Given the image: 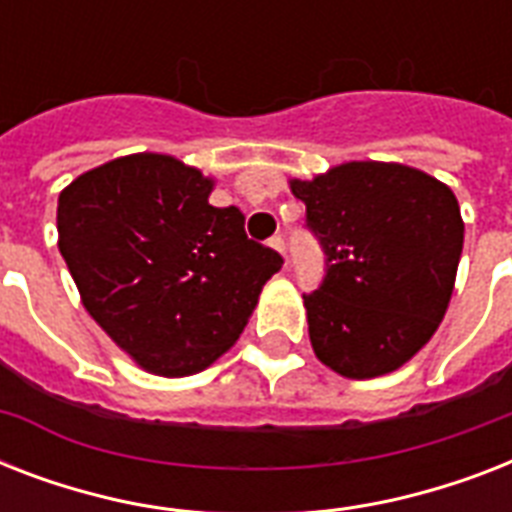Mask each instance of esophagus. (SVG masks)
<instances>
[{
  "label": "esophagus",
  "instance_id": "34e87169",
  "mask_svg": "<svg viewBox=\"0 0 512 512\" xmlns=\"http://www.w3.org/2000/svg\"><path fill=\"white\" fill-rule=\"evenodd\" d=\"M268 244H271V247L276 249V252H279V255L284 257V260H287V247H284V239H281V236H273V239L268 241Z\"/></svg>",
  "mask_w": 512,
  "mask_h": 512
}]
</instances>
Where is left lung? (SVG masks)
I'll list each match as a JSON object with an SVG mask.
<instances>
[{"mask_svg": "<svg viewBox=\"0 0 512 512\" xmlns=\"http://www.w3.org/2000/svg\"><path fill=\"white\" fill-rule=\"evenodd\" d=\"M289 188L327 255L324 284L303 297L313 353L350 380L396 372L452 300L465 239L457 196L396 162H345Z\"/></svg>", "mask_w": 512, "mask_h": 512, "instance_id": "left-lung-1", "label": "left lung"}]
</instances>
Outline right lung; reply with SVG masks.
I'll use <instances>...</instances> for the list:
<instances>
[{"label":"right lung","instance_id":"obj_1","mask_svg":"<svg viewBox=\"0 0 512 512\" xmlns=\"http://www.w3.org/2000/svg\"><path fill=\"white\" fill-rule=\"evenodd\" d=\"M215 180L167 154L82 172L58 196V249L82 305L140 369L188 377L247 327L281 255L249 241Z\"/></svg>","mask_w":512,"mask_h":512}]
</instances>
